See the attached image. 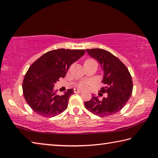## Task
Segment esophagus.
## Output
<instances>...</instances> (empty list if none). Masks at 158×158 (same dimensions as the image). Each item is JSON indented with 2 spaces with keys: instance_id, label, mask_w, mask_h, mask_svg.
I'll return each mask as SVG.
<instances>
[{
  "instance_id": "obj_1",
  "label": "esophagus",
  "mask_w": 158,
  "mask_h": 158,
  "mask_svg": "<svg viewBox=\"0 0 158 158\" xmlns=\"http://www.w3.org/2000/svg\"><path fill=\"white\" fill-rule=\"evenodd\" d=\"M82 91V89H75L74 90V93H81Z\"/></svg>"
}]
</instances>
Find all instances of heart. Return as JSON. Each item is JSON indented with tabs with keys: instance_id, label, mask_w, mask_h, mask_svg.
I'll list each match as a JSON object with an SVG mask.
<instances>
[{
	"instance_id": "obj_1",
	"label": "heart",
	"mask_w": 158,
	"mask_h": 158,
	"mask_svg": "<svg viewBox=\"0 0 158 158\" xmlns=\"http://www.w3.org/2000/svg\"><path fill=\"white\" fill-rule=\"evenodd\" d=\"M93 61H95L93 59H87L86 60H85V63H89V62H93ZM84 85V83H81V84H80V86L83 87Z\"/></svg>"
}]
</instances>
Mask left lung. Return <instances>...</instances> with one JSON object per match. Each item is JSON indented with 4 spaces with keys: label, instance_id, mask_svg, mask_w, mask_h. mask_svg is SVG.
<instances>
[{
    "label": "left lung",
    "instance_id": "left-lung-1",
    "mask_svg": "<svg viewBox=\"0 0 158 158\" xmlns=\"http://www.w3.org/2000/svg\"><path fill=\"white\" fill-rule=\"evenodd\" d=\"M85 50L100 63L104 71L102 83L105 86L101 88L100 92L107 93V96L99 100L93 95L89 101L84 102L85 107L100 117L116 114L124 107L132 95L133 83L129 70L118 58L108 51L102 49ZM101 94L100 96H102Z\"/></svg>",
    "mask_w": 158,
    "mask_h": 158
}]
</instances>
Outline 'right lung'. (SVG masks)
<instances>
[{
  "mask_svg": "<svg viewBox=\"0 0 158 158\" xmlns=\"http://www.w3.org/2000/svg\"><path fill=\"white\" fill-rule=\"evenodd\" d=\"M84 53V49L52 50L32 64L22 84L23 96L32 110L48 118L58 116L65 110L73 89L58 95L53 87L60 77H65L72 64Z\"/></svg>",
  "mask_w": 158,
  "mask_h": 158,
  "instance_id": "1",
  "label": "right lung"
}]
</instances>
